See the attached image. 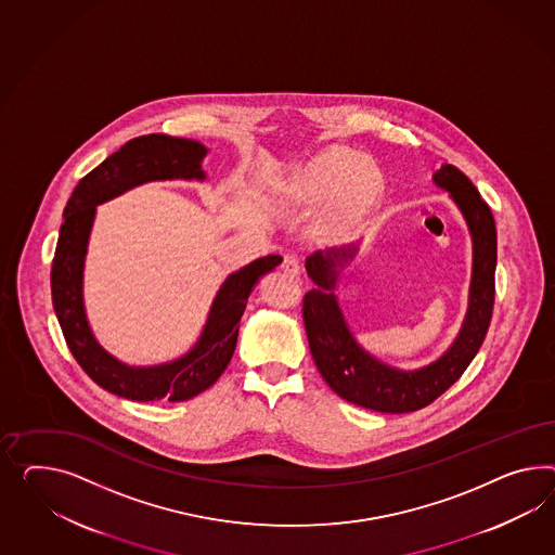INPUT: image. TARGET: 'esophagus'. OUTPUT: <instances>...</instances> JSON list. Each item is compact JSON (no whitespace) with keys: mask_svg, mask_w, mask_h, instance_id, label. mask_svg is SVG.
<instances>
[{"mask_svg":"<svg viewBox=\"0 0 555 555\" xmlns=\"http://www.w3.org/2000/svg\"><path fill=\"white\" fill-rule=\"evenodd\" d=\"M281 269L285 270V274H288V276L297 279V276L300 274L299 258H297L295 255H285V258H283V264H281Z\"/></svg>","mask_w":555,"mask_h":555,"instance_id":"1","label":"esophagus"}]
</instances>
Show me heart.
Instances as JSON below:
<instances>
[{
    "label": "heart",
    "instance_id": "obj_1",
    "mask_svg": "<svg viewBox=\"0 0 555 555\" xmlns=\"http://www.w3.org/2000/svg\"><path fill=\"white\" fill-rule=\"evenodd\" d=\"M295 195L307 204L333 197L330 224L347 228L360 222L382 195V176L356 151L335 147L315 157L295 181Z\"/></svg>",
    "mask_w": 555,
    "mask_h": 555
}]
</instances>
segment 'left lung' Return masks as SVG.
I'll use <instances>...</instances> for the list:
<instances>
[{
  "label": "left lung",
  "instance_id": "1",
  "mask_svg": "<svg viewBox=\"0 0 555 555\" xmlns=\"http://www.w3.org/2000/svg\"><path fill=\"white\" fill-rule=\"evenodd\" d=\"M435 181L449 190L465 214L475 244L468 313L456 341L440 360L418 372H398L365 353L347 330L333 295L335 267L351 258L356 248L307 258V272L315 286L302 297V321L317 370L347 402L384 414L416 412L449 390L477 356L493 317L496 228L491 208L454 165H442Z\"/></svg>",
  "mask_w": 555,
  "mask_h": 555
}]
</instances>
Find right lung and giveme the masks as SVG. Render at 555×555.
Returning <instances> with one entry per match:
<instances>
[{"instance_id":"add662e5","label":"right lung","mask_w":555,"mask_h":555,"mask_svg":"<svg viewBox=\"0 0 555 555\" xmlns=\"http://www.w3.org/2000/svg\"><path fill=\"white\" fill-rule=\"evenodd\" d=\"M197 141L169 135H143L127 141L78 181L64 208V222L50 272L52 305L68 349L94 384L135 402H181L208 390L224 374L238 339L240 317L256 281L283 258L264 256L230 274L211 305L206 330L181 360L155 367H129L111 358L92 337L82 307V262L87 255L94 206L125 190L153 180H204Z\"/></svg>"}]
</instances>
